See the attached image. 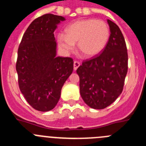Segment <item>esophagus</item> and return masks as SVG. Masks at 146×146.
<instances>
[{
    "instance_id": "obj_1",
    "label": "esophagus",
    "mask_w": 146,
    "mask_h": 146,
    "mask_svg": "<svg viewBox=\"0 0 146 146\" xmlns=\"http://www.w3.org/2000/svg\"><path fill=\"white\" fill-rule=\"evenodd\" d=\"M80 66V63L79 61H74V70H77V68Z\"/></svg>"
}]
</instances>
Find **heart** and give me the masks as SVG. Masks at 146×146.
Masks as SVG:
<instances>
[{
	"label": "heart",
	"mask_w": 146,
	"mask_h": 146,
	"mask_svg": "<svg viewBox=\"0 0 146 146\" xmlns=\"http://www.w3.org/2000/svg\"><path fill=\"white\" fill-rule=\"evenodd\" d=\"M110 37L109 25L102 20L94 19L79 20L66 27V35H58L59 47L64 52L74 49V43L85 56L91 58L101 53Z\"/></svg>",
	"instance_id": "b5f03b06"
}]
</instances>
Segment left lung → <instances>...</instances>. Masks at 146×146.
<instances>
[{"mask_svg":"<svg viewBox=\"0 0 146 146\" xmlns=\"http://www.w3.org/2000/svg\"><path fill=\"white\" fill-rule=\"evenodd\" d=\"M110 37L101 53L82 61L77 69L80 95L85 104L95 109L109 106L123 90L128 69V55L119 27L108 19Z\"/></svg>","mask_w":146,"mask_h":146,"instance_id":"obj_1","label":"left lung"}]
</instances>
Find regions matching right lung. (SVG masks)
Here are the masks:
<instances>
[{"instance_id": "right-lung-1", "label": "right lung", "mask_w": 146, "mask_h": 146, "mask_svg": "<svg viewBox=\"0 0 146 146\" xmlns=\"http://www.w3.org/2000/svg\"><path fill=\"white\" fill-rule=\"evenodd\" d=\"M65 18L46 14L35 19L25 33L18 48L16 69L21 93L33 109L52 110L61 90L73 71L70 57H56L54 31Z\"/></svg>"}]
</instances>
